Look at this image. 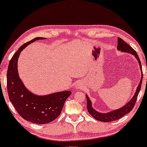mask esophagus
<instances>
[{"instance_id":"esophagus-1","label":"esophagus","mask_w":147,"mask_h":147,"mask_svg":"<svg viewBox=\"0 0 147 147\" xmlns=\"http://www.w3.org/2000/svg\"><path fill=\"white\" fill-rule=\"evenodd\" d=\"M75 88H83V83H81V82H78L76 84Z\"/></svg>"}]
</instances>
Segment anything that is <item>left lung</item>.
Segmentation results:
<instances>
[{
	"label": "left lung",
	"instance_id": "left-lung-1",
	"mask_svg": "<svg viewBox=\"0 0 147 147\" xmlns=\"http://www.w3.org/2000/svg\"><path fill=\"white\" fill-rule=\"evenodd\" d=\"M117 49L119 51H121L122 52H126L130 53L132 55H134L135 57L136 58V59L138 60L139 62V65L140 66V69L141 70V81L139 83V85L137 88L136 93L134 95L133 97L131 98V99L129 101V102L126 103V105H124L123 107L119 108V109L112 111L106 113H99L97 111H96L92 106V102H91L90 100L88 98L87 95H86V100H87V109L90 115H92L96 120L99 121L107 122H111L116 121L119 119H121V117H124L125 115L128 114L129 112H130L133 109L134 105L136 104L137 98L139 94V91L141 90V86L142 84V79H143V72H142V67L141 64L140 59L138 57V54H137L136 51L132 48L130 45H129L127 43L124 42L123 40H122L121 38H118V44H117Z\"/></svg>",
	"mask_w": 147,
	"mask_h": 147
}]
</instances>
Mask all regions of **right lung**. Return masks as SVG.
Masks as SVG:
<instances>
[{
  "label": "right lung",
  "instance_id": "add662e5",
  "mask_svg": "<svg viewBox=\"0 0 147 147\" xmlns=\"http://www.w3.org/2000/svg\"><path fill=\"white\" fill-rule=\"evenodd\" d=\"M37 37L19 47L9 62L7 71V89L9 99L19 115L26 121L38 124L53 121L61 113L65 101L71 92L64 90L39 96L31 92L24 85L18 74V61L23 49L36 40H45Z\"/></svg>",
  "mask_w": 147,
  "mask_h": 147
}]
</instances>
